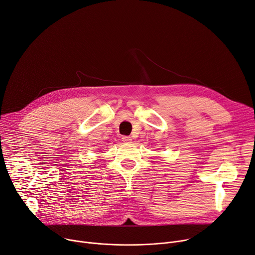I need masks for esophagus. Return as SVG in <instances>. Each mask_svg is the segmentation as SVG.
I'll return each instance as SVG.
<instances>
[{
    "label": "esophagus",
    "instance_id": "1",
    "mask_svg": "<svg viewBox=\"0 0 255 255\" xmlns=\"http://www.w3.org/2000/svg\"><path fill=\"white\" fill-rule=\"evenodd\" d=\"M131 137L130 136H123L122 137V141H124V142H126V143H128V142H131Z\"/></svg>",
    "mask_w": 255,
    "mask_h": 255
}]
</instances>
